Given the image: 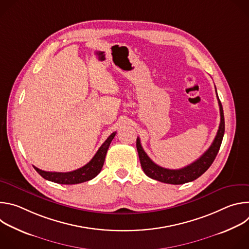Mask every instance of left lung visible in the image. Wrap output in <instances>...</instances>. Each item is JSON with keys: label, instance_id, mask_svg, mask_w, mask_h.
<instances>
[{"label": "left lung", "instance_id": "left-lung-1", "mask_svg": "<svg viewBox=\"0 0 249 249\" xmlns=\"http://www.w3.org/2000/svg\"><path fill=\"white\" fill-rule=\"evenodd\" d=\"M216 92H217V89H216ZM217 96H218V93H217ZM218 101L220 106L221 122H220L217 135L214 141H213L210 148L197 160H195L194 162L190 163L185 167H182L179 169H168V168H164L158 165L149 158V156L146 154L144 149L142 148L140 139L137 138V144H136L137 151H138L141 166L143 168L146 175H148L153 179H156L163 183L177 185V184H183V183L190 182L197 179L199 176H201L211 166V164L215 160L219 153L222 141H223V137L225 134L224 110H223V106L219 96H218Z\"/></svg>", "mask_w": 249, "mask_h": 249}]
</instances>
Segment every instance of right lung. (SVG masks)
<instances>
[{
  "instance_id": "add662e5",
  "label": "right lung",
  "mask_w": 249,
  "mask_h": 249,
  "mask_svg": "<svg viewBox=\"0 0 249 249\" xmlns=\"http://www.w3.org/2000/svg\"><path fill=\"white\" fill-rule=\"evenodd\" d=\"M116 132H113L107 139L105 140L104 143L101 145V147L98 149L94 157L89 161L86 165H84L81 168H78L76 170L70 171V172H51V171H44L37 167H34L43 178L46 180L59 183V184H78L85 181H89L100 172L104 160L105 156L107 153V150L110 146L111 141L115 137Z\"/></svg>"
}]
</instances>
